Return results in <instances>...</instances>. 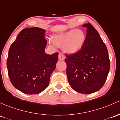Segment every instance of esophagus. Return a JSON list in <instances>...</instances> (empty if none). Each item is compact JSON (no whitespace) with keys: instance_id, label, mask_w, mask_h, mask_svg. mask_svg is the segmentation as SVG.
<instances>
[{"instance_id":"1","label":"esophagus","mask_w":120,"mask_h":120,"mask_svg":"<svg viewBox=\"0 0 120 120\" xmlns=\"http://www.w3.org/2000/svg\"><path fill=\"white\" fill-rule=\"evenodd\" d=\"M58 57H59V60H64L65 59V56L61 53H59V56H58Z\"/></svg>"}]
</instances>
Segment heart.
<instances>
[{"label": "heart", "instance_id": "b5f03b06", "mask_svg": "<svg viewBox=\"0 0 120 120\" xmlns=\"http://www.w3.org/2000/svg\"><path fill=\"white\" fill-rule=\"evenodd\" d=\"M86 39V34L83 31L72 29L55 35L53 41L56 45L63 47L65 53L75 54L82 49Z\"/></svg>", "mask_w": 120, "mask_h": 120}]
</instances>
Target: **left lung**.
Returning <instances> with one entry per match:
<instances>
[{
  "label": "left lung",
  "mask_w": 120,
  "mask_h": 120,
  "mask_svg": "<svg viewBox=\"0 0 120 120\" xmlns=\"http://www.w3.org/2000/svg\"><path fill=\"white\" fill-rule=\"evenodd\" d=\"M86 39L77 53L66 55V73L71 87L82 94L98 91L105 84L110 69L107 48L90 23L84 24Z\"/></svg>",
  "instance_id": "obj_1"
}]
</instances>
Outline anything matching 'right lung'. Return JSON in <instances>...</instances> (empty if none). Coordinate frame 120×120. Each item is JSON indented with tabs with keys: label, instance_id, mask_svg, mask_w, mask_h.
Wrapping results in <instances>:
<instances>
[{
	"label": "right lung",
	"instance_id": "obj_1",
	"mask_svg": "<svg viewBox=\"0 0 120 120\" xmlns=\"http://www.w3.org/2000/svg\"><path fill=\"white\" fill-rule=\"evenodd\" d=\"M45 32L39 27L23 29L9 49V78L14 87L25 94H39L45 90L56 68L59 53L45 52Z\"/></svg>",
	"mask_w": 120,
	"mask_h": 120
}]
</instances>
